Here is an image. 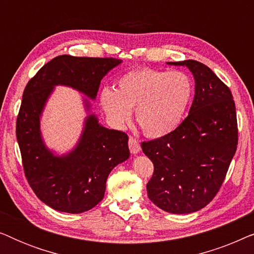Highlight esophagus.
Here are the masks:
<instances>
[{
	"mask_svg": "<svg viewBox=\"0 0 254 254\" xmlns=\"http://www.w3.org/2000/svg\"><path fill=\"white\" fill-rule=\"evenodd\" d=\"M128 147H129V150L131 154L136 155L140 152L141 150V147H140V143H138V141L136 140V138L134 137H129V140H128Z\"/></svg>",
	"mask_w": 254,
	"mask_h": 254,
	"instance_id": "34e87169",
	"label": "esophagus"
}]
</instances>
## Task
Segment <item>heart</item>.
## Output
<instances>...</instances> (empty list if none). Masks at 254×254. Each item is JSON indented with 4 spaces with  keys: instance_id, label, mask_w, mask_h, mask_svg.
I'll return each mask as SVG.
<instances>
[{
    "instance_id": "obj_1",
    "label": "heart",
    "mask_w": 254,
    "mask_h": 254,
    "mask_svg": "<svg viewBox=\"0 0 254 254\" xmlns=\"http://www.w3.org/2000/svg\"><path fill=\"white\" fill-rule=\"evenodd\" d=\"M192 92V82L182 71L141 68L121 76L117 90L104 89L100 105L117 127L126 125L134 109L135 121L144 135L161 137L180 124Z\"/></svg>"
}]
</instances>
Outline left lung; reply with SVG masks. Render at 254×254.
Masks as SVG:
<instances>
[{"instance_id": "obj_1", "label": "left lung", "mask_w": 254, "mask_h": 254, "mask_svg": "<svg viewBox=\"0 0 254 254\" xmlns=\"http://www.w3.org/2000/svg\"><path fill=\"white\" fill-rule=\"evenodd\" d=\"M190 69L195 93L190 113L171 133L142 142L154 163L148 196L162 210L190 214L206 207L224 182L238 143L237 118L230 89L195 60L168 62Z\"/></svg>"}]
</instances>
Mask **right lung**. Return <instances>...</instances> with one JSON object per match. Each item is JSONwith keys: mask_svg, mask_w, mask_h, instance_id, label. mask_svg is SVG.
<instances>
[{"mask_svg": "<svg viewBox=\"0 0 254 254\" xmlns=\"http://www.w3.org/2000/svg\"><path fill=\"white\" fill-rule=\"evenodd\" d=\"M113 58L60 55L47 62L27 83L16 123L23 168L36 195L55 210L88 211L103 200L106 180L118 164L129 157L126 133L102 126L88 114L81 137L68 154L55 155L45 144L40 118L57 85L77 90L96 99L100 81L121 64ZM90 112V102L83 99Z\"/></svg>", "mask_w": 254, "mask_h": 254, "instance_id": "obj_1", "label": "right lung"}]
</instances>
